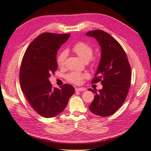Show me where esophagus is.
<instances>
[{"label":"esophagus","mask_w":151,"mask_h":151,"mask_svg":"<svg viewBox=\"0 0 151 151\" xmlns=\"http://www.w3.org/2000/svg\"><path fill=\"white\" fill-rule=\"evenodd\" d=\"M75 90L76 91H84L86 90V89L84 88H76Z\"/></svg>","instance_id":"esophagus-1"}]
</instances>
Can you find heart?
<instances>
[{"label": "heart", "mask_w": 151, "mask_h": 151, "mask_svg": "<svg viewBox=\"0 0 151 151\" xmlns=\"http://www.w3.org/2000/svg\"><path fill=\"white\" fill-rule=\"evenodd\" d=\"M73 51L85 62L90 60L93 55V50L92 47L84 42L76 43L73 47ZM67 55V52L66 50H64L59 54L57 58V63L58 65L62 66L64 64ZM86 76V75L81 74L78 72H72L66 76V78L73 83L79 84Z\"/></svg>", "instance_id": "obj_1"}]
</instances>
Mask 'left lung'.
Wrapping results in <instances>:
<instances>
[{
	"instance_id": "8db88e82",
	"label": "left lung",
	"mask_w": 151,
	"mask_h": 151,
	"mask_svg": "<svg viewBox=\"0 0 151 151\" xmlns=\"http://www.w3.org/2000/svg\"><path fill=\"white\" fill-rule=\"evenodd\" d=\"M97 40L101 48V58L92 83L101 82L103 89H89L95 94L89 106L90 111L103 117L115 113L124 103L131 81V68L120 44L102 30L86 33Z\"/></svg>"
}]
</instances>
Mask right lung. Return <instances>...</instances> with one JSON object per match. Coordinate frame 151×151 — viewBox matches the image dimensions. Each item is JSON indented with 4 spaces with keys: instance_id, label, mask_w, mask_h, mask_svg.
<instances>
[{
    "instance_id": "add662e5",
    "label": "right lung",
    "mask_w": 151,
    "mask_h": 151,
    "mask_svg": "<svg viewBox=\"0 0 151 151\" xmlns=\"http://www.w3.org/2000/svg\"><path fill=\"white\" fill-rule=\"evenodd\" d=\"M70 34L45 33L36 37L24 55L19 71L20 86L31 106L45 118L62 113L74 94L70 84L53 88L49 81L57 69V54Z\"/></svg>"
}]
</instances>
